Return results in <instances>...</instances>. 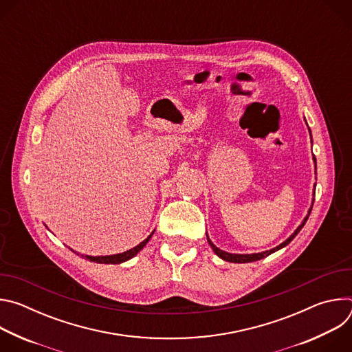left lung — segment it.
<instances>
[{
	"label": "left lung",
	"instance_id": "1",
	"mask_svg": "<svg viewBox=\"0 0 352 352\" xmlns=\"http://www.w3.org/2000/svg\"><path fill=\"white\" fill-rule=\"evenodd\" d=\"M305 122H307V120H305ZM308 125V124H307ZM308 131H309V133H311V129H309V126H308ZM311 139H312V133H311ZM314 163H315V174H316V159H315V156H314ZM314 196H315V186H314ZM314 200H315V197L312 199V205H311V208H309V210H308V214L305 216V219L302 220V223H300L298 227H296V230L284 241V242H281L280 245H277L276 248H273V249H270V250H265V252H259V254H230V252H226V250H223V249H220V248H217L213 242H212V239L209 238V235H208V232H206V236H208V242H209V245L212 246V249H213V252L219 256V258H221L223 261H227V262H232V263H249V262H256V261H261V259H263V258H266V256H269V255H272V254H274L276 250H278V249H281V248H284V246H287L295 236H296V234L300 231V228H302L304 226H305V223H307V220H308V217H309V214H311V212H312V206H314Z\"/></svg>",
	"mask_w": 352,
	"mask_h": 352
}]
</instances>
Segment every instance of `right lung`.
I'll return each instance as SVG.
<instances>
[{"label": "right lung", "instance_id": "right-lung-1", "mask_svg": "<svg viewBox=\"0 0 352 352\" xmlns=\"http://www.w3.org/2000/svg\"><path fill=\"white\" fill-rule=\"evenodd\" d=\"M155 231L156 230H153L152 231V234H150L144 241H142L139 245H136L135 248H132V249H129V250H126V252H122V254H117V255H106V256H89V255H80L79 252H76V250H72L71 248V250L72 252H75V254H78V255H80L82 258H85V259H89L90 262H96V263H102V265H120V263H124V262H126V261H129V259H132V258H135L140 250L146 246V243L150 241V238H152V235L155 234Z\"/></svg>", "mask_w": 352, "mask_h": 352}]
</instances>
